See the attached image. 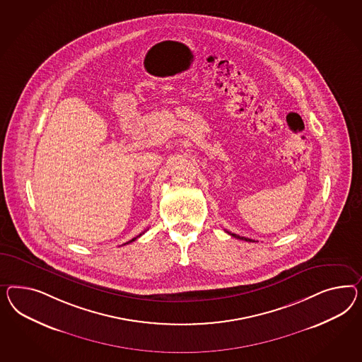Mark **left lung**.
<instances>
[{
    "label": "left lung",
    "mask_w": 362,
    "mask_h": 362,
    "mask_svg": "<svg viewBox=\"0 0 362 362\" xmlns=\"http://www.w3.org/2000/svg\"><path fill=\"white\" fill-rule=\"evenodd\" d=\"M229 235H232V237H235V238H238V240H244V241H249V243H255L252 238H246V237H241V235H235V233H230V232H228Z\"/></svg>",
    "instance_id": "1"
}]
</instances>
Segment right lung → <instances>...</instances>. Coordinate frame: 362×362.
I'll use <instances>...</instances> for the list:
<instances>
[{"label": "right lung", "instance_id": "1", "mask_svg": "<svg viewBox=\"0 0 362 362\" xmlns=\"http://www.w3.org/2000/svg\"><path fill=\"white\" fill-rule=\"evenodd\" d=\"M144 233H145V232H142V233H141V235H137V237H134V238H132V240H130V241H127V244H130V243H133V241H136V240H137L138 237H141V235H144Z\"/></svg>", "mask_w": 362, "mask_h": 362}]
</instances>
